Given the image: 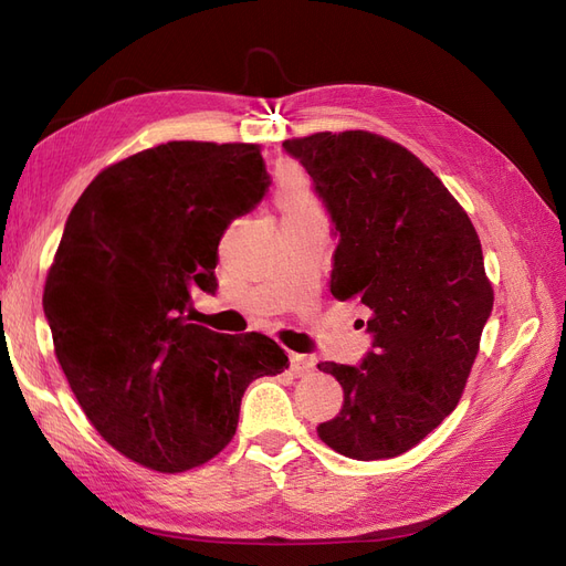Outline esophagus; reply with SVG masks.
<instances>
[{
  "mask_svg": "<svg viewBox=\"0 0 566 566\" xmlns=\"http://www.w3.org/2000/svg\"><path fill=\"white\" fill-rule=\"evenodd\" d=\"M290 370H293L295 378H304L314 370V358L306 354H290Z\"/></svg>",
  "mask_w": 566,
  "mask_h": 566,
  "instance_id": "obj_1",
  "label": "esophagus"
}]
</instances>
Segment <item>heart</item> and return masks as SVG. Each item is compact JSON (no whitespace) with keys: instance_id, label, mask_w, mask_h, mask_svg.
<instances>
[{"instance_id":"obj_1","label":"heart","mask_w":566,"mask_h":566,"mask_svg":"<svg viewBox=\"0 0 566 566\" xmlns=\"http://www.w3.org/2000/svg\"><path fill=\"white\" fill-rule=\"evenodd\" d=\"M279 202H281L283 210H300V208H310V205H314L312 193L306 191V186L295 177H287L281 184Z\"/></svg>"}]
</instances>
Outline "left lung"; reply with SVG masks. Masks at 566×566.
<instances>
[{
	"mask_svg": "<svg viewBox=\"0 0 566 566\" xmlns=\"http://www.w3.org/2000/svg\"><path fill=\"white\" fill-rule=\"evenodd\" d=\"M283 148L312 177L339 238L331 293L366 306L373 337L358 366L318 364L345 403L316 432L354 460L401 455L465 389L493 310L482 243L432 169L385 136L318 132Z\"/></svg>",
	"mask_w": 566,
	"mask_h": 566,
	"instance_id": "1",
	"label": "left lung"
}]
</instances>
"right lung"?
<instances>
[{
    "label": "right lung",
    "mask_w": 566,
    "mask_h": 566,
    "mask_svg": "<svg viewBox=\"0 0 566 566\" xmlns=\"http://www.w3.org/2000/svg\"><path fill=\"white\" fill-rule=\"evenodd\" d=\"M271 179L254 144L169 142L106 167L65 221L44 314L67 385L129 460L184 472L233 439L248 385L287 368L266 335L188 323L217 248Z\"/></svg>",
    "instance_id": "obj_1"
}]
</instances>
